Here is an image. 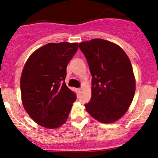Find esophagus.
Here are the masks:
<instances>
[{"label":"esophagus","instance_id":"obj_1","mask_svg":"<svg viewBox=\"0 0 158 158\" xmlns=\"http://www.w3.org/2000/svg\"><path fill=\"white\" fill-rule=\"evenodd\" d=\"M77 93H80V92H81V89H80V88H77Z\"/></svg>","mask_w":158,"mask_h":158}]
</instances>
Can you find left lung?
I'll return each mask as SVG.
<instances>
[{"label":"left lung","instance_id":"left-lung-1","mask_svg":"<svg viewBox=\"0 0 158 158\" xmlns=\"http://www.w3.org/2000/svg\"><path fill=\"white\" fill-rule=\"evenodd\" d=\"M92 76L91 99L85 105L102 123L116 122L131 106L136 80L129 58L119 45L102 39L79 44Z\"/></svg>","mask_w":158,"mask_h":158}]
</instances>
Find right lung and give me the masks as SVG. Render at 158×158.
Returning a JSON list of instances; mask_svg holds the SVG:
<instances>
[{"label": "right lung", "instance_id": "1", "mask_svg": "<svg viewBox=\"0 0 158 158\" xmlns=\"http://www.w3.org/2000/svg\"><path fill=\"white\" fill-rule=\"evenodd\" d=\"M78 48V43H49L32 52L23 66L20 80L23 106L45 128L64 124L77 99L64 81L67 65Z\"/></svg>", "mask_w": 158, "mask_h": 158}]
</instances>
